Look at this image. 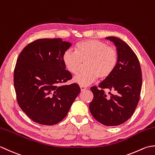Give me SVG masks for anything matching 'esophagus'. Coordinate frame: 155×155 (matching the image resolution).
Instances as JSON below:
<instances>
[{
    "label": "esophagus",
    "mask_w": 155,
    "mask_h": 155,
    "mask_svg": "<svg viewBox=\"0 0 155 155\" xmlns=\"http://www.w3.org/2000/svg\"><path fill=\"white\" fill-rule=\"evenodd\" d=\"M80 87H81V91H84V90L86 89V88H87V87H85V86H80Z\"/></svg>",
    "instance_id": "obj_1"
}]
</instances>
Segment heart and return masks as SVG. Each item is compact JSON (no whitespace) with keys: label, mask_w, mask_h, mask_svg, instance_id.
Listing matches in <instances>:
<instances>
[{"label":"heart","mask_w":155,"mask_h":155,"mask_svg":"<svg viewBox=\"0 0 155 155\" xmlns=\"http://www.w3.org/2000/svg\"><path fill=\"white\" fill-rule=\"evenodd\" d=\"M75 52L67 50L62 54V61L69 72L77 74L86 62L84 72L74 78L81 86H87L99 77H110L118 62L116 48L97 40L83 41L75 45Z\"/></svg>","instance_id":"heart-1"}]
</instances>
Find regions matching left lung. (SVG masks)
Instances as JSON below:
<instances>
[{
	"label": "left lung",
	"mask_w": 155,
	"mask_h": 155,
	"mask_svg": "<svg viewBox=\"0 0 155 155\" xmlns=\"http://www.w3.org/2000/svg\"><path fill=\"white\" fill-rule=\"evenodd\" d=\"M114 42L118 52V62L110 77L91 90L94 94L89 104L93 117L106 126H117L129 119L140 99L142 86V72L136 54L121 39L108 37ZM104 89L113 90L107 96Z\"/></svg>",
	"instance_id": "1"
}]
</instances>
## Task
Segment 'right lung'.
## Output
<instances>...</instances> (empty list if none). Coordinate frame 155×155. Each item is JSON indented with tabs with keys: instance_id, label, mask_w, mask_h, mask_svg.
I'll return each mask as SVG.
<instances>
[{
	"instance_id": "obj_1",
	"label": "right lung",
	"mask_w": 155,
	"mask_h": 155,
	"mask_svg": "<svg viewBox=\"0 0 155 155\" xmlns=\"http://www.w3.org/2000/svg\"><path fill=\"white\" fill-rule=\"evenodd\" d=\"M61 38H41L24 48L16 61L14 85L18 104L35 123L53 125L67 116L80 93L78 84L64 85L72 74L62 61L71 47Z\"/></svg>"
}]
</instances>
